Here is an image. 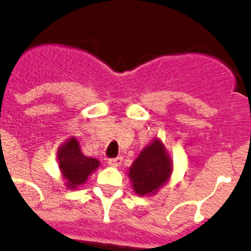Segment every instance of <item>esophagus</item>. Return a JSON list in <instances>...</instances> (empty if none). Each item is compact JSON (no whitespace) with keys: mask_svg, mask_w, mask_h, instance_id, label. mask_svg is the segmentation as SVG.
Instances as JSON below:
<instances>
[{"mask_svg":"<svg viewBox=\"0 0 251 251\" xmlns=\"http://www.w3.org/2000/svg\"><path fill=\"white\" fill-rule=\"evenodd\" d=\"M122 157H115V158H109L108 159V165L110 167H119L122 165Z\"/></svg>","mask_w":251,"mask_h":251,"instance_id":"esophagus-1","label":"esophagus"}]
</instances>
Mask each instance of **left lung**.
Listing matches in <instances>:
<instances>
[{
  "label": "left lung",
  "instance_id": "left-lung-1",
  "mask_svg": "<svg viewBox=\"0 0 251 251\" xmlns=\"http://www.w3.org/2000/svg\"><path fill=\"white\" fill-rule=\"evenodd\" d=\"M172 174V159L159 139L143 148L129 168L133 190L139 196L154 195Z\"/></svg>",
  "mask_w": 251,
  "mask_h": 251
}]
</instances>
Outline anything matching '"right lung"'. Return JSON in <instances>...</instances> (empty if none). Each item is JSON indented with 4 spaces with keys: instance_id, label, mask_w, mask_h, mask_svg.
<instances>
[{
    "instance_id": "add662e5",
    "label": "right lung",
    "mask_w": 251,
    "mask_h": 251,
    "mask_svg": "<svg viewBox=\"0 0 251 251\" xmlns=\"http://www.w3.org/2000/svg\"><path fill=\"white\" fill-rule=\"evenodd\" d=\"M57 161L63 177L66 179V187L70 190L84 185L88 177L100 165L97 158L84 156L75 137L69 138L60 146L57 150Z\"/></svg>"
}]
</instances>
